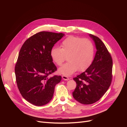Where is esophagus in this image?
Instances as JSON below:
<instances>
[{"mask_svg":"<svg viewBox=\"0 0 127 127\" xmlns=\"http://www.w3.org/2000/svg\"><path fill=\"white\" fill-rule=\"evenodd\" d=\"M62 78H63V80H68L69 79V78H68L67 76H64V75H63V76H62Z\"/></svg>","mask_w":127,"mask_h":127,"instance_id":"34e87169","label":"esophagus"}]
</instances>
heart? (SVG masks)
I'll use <instances>...</instances> for the list:
<instances>
[{
    "label": "heart",
    "instance_id": "obj_1",
    "mask_svg": "<svg viewBox=\"0 0 127 127\" xmlns=\"http://www.w3.org/2000/svg\"><path fill=\"white\" fill-rule=\"evenodd\" d=\"M61 47H53L50 52L52 60L58 66L62 65L68 57V62L58 69L60 74L68 76L78 70H85L93 62L94 47L89 39L70 36L63 40Z\"/></svg>",
    "mask_w": 127,
    "mask_h": 127
}]
</instances>
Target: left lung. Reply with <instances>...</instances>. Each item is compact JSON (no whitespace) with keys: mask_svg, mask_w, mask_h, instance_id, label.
I'll return each mask as SVG.
<instances>
[{"mask_svg":"<svg viewBox=\"0 0 127 127\" xmlns=\"http://www.w3.org/2000/svg\"><path fill=\"white\" fill-rule=\"evenodd\" d=\"M89 35L97 49L94 59L87 69L73 79L77 85L72 96L84 104L98 101L109 88L112 79L113 61L110 53L100 39Z\"/></svg>","mask_w":127,"mask_h":127,"instance_id":"1","label":"left lung"}]
</instances>
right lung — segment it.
Returning a JSON list of instances; mask_svg holds the SVG:
<instances>
[{"label":"right lung","mask_w":127,"mask_h":127,"mask_svg":"<svg viewBox=\"0 0 127 127\" xmlns=\"http://www.w3.org/2000/svg\"><path fill=\"white\" fill-rule=\"evenodd\" d=\"M64 36L62 33L39 32L27 39L20 50L15 67L17 87L23 97L33 105L48 103L61 80V76H48L57 69L51 50Z\"/></svg>","instance_id":"1"}]
</instances>
